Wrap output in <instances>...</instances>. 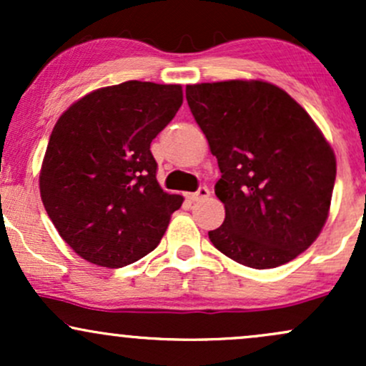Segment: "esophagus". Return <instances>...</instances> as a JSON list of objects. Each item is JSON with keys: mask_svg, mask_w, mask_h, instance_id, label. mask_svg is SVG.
I'll return each mask as SVG.
<instances>
[{"mask_svg": "<svg viewBox=\"0 0 366 366\" xmlns=\"http://www.w3.org/2000/svg\"><path fill=\"white\" fill-rule=\"evenodd\" d=\"M209 196V189L208 187H199L196 192L189 194V199L191 201H199V199H207Z\"/></svg>", "mask_w": 366, "mask_h": 366, "instance_id": "obj_1", "label": "esophagus"}]
</instances>
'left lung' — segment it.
<instances>
[{
    "instance_id": "obj_1",
    "label": "left lung",
    "mask_w": 366,
    "mask_h": 366,
    "mask_svg": "<svg viewBox=\"0 0 366 366\" xmlns=\"http://www.w3.org/2000/svg\"><path fill=\"white\" fill-rule=\"evenodd\" d=\"M194 120L217 157L215 194L225 220L208 236L249 268H275L317 241L329 217L335 154L284 89L264 81L186 87Z\"/></svg>"
}]
</instances>
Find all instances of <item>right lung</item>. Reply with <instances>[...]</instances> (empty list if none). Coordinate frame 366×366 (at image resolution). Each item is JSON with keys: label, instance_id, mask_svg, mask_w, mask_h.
Wrapping results in <instances>:
<instances>
[{"label": "right lung", "instance_id": "add662e5", "mask_svg": "<svg viewBox=\"0 0 366 366\" xmlns=\"http://www.w3.org/2000/svg\"><path fill=\"white\" fill-rule=\"evenodd\" d=\"M180 104V84L127 81L82 96L54 124L41 199L86 262L120 268L162 241L184 197L159 187L149 146Z\"/></svg>", "mask_w": 366, "mask_h": 366}]
</instances>
